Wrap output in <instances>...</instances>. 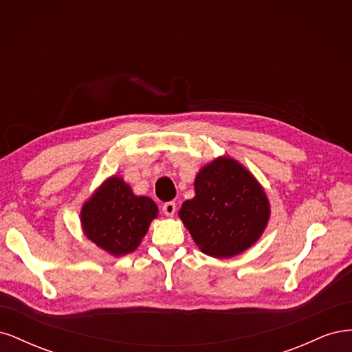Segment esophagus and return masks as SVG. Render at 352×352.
<instances>
[{
	"label": "esophagus",
	"instance_id": "esophagus-1",
	"mask_svg": "<svg viewBox=\"0 0 352 352\" xmlns=\"http://www.w3.org/2000/svg\"><path fill=\"white\" fill-rule=\"evenodd\" d=\"M163 212H164V214H166L167 217H173L175 212H176V202H175V201L164 202Z\"/></svg>",
	"mask_w": 352,
	"mask_h": 352
}]
</instances>
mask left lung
<instances>
[{"mask_svg": "<svg viewBox=\"0 0 352 352\" xmlns=\"http://www.w3.org/2000/svg\"><path fill=\"white\" fill-rule=\"evenodd\" d=\"M269 201L254 176L228 157L207 164L195 179V197L179 216L199 250L217 258L241 254L267 225Z\"/></svg>", "mask_w": 352, "mask_h": 352, "instance_id": "obj_1", "label": "left lung"}]
</instances>
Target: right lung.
I'll return each mask as SVG.
<instances>
[{
  "label": "right lung",
  "mask_w": 352,
  "mask_h": 352,
  "mask_svg": "<svg viewBox=\"0 0 352 352\" xmlns=\"http://www.w3.org/2000/svg\"><path fill=\"white\" fill-rule=\"evenodd\" d=\"M158 208L148 197H136L120 177H110L83 206L85 235L113 255L135 251L157 217Z\"/></svg>",
  "instance_id": "1"
}]
</instances>
